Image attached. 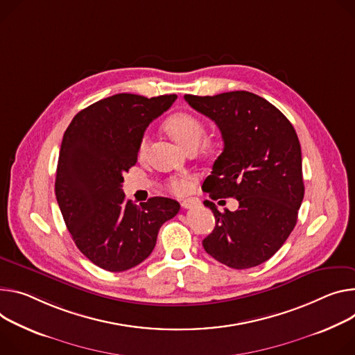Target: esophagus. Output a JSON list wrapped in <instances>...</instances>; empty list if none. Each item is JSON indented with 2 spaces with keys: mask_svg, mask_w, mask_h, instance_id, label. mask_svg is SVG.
I'll return each instance as SVG.
<instances>
[{
  "mask_svg": "<svg viewBox=\"0 0 355 355\" xmlns=\"http://www.w3.org/2000/svg\"><path fill=\"white\" fill-rule=\"evenodd\" d=\"M200 204H201V202H200V200H198V198H187V200H184V201L181 202L182 208H185V209L196 208V207H198Z\"/></svg>",
  "mask_w": 355,
  "mask_h": 355,
  "instance_id": "obj_1",
  "label": "esophagus"
}]
</instances>
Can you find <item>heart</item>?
<instances>
[{"label": "heart", "mask_w": 355, "mask_h": 355, "mask_svg": "<svg viewBox=\"0 0 355 355\" xmlns=\"http://www.w3.org/2000/svg\"><path fill=\"white\" fill-rule=\"evenodd\" d=\"M166 130L168 135L185 150L189 147H197L204 135V124L202 121L192 113L188 112H178L171 114L166 123ZM148 136L144 135L139 143V154L144 155L148 150ZM196 185V177L191 174H182L178 177H173L168 180L167 187L174 194H187Z\"/></svg>", "instance_id": "1"}]
</instances>
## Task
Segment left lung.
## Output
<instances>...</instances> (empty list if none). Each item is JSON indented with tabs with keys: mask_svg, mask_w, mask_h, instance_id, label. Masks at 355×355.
<instances>
[{
	"mask_svg": "<svg viewBox=\"0 0 355 355\" xmlns=\"http://www.w3.org/2000/svg\"><path fill=\"white\" fill-rule=\"evenodd\" d=\"M184 99L218 125L223 150L202 189L212 200L236 198L239 208L219 212L202 241L208 254L234 269L261 265L282 248L297 222L304 197L302 150L286 116L254 93L236 90Z\"/></svg>",
	"mask_w": 355,
	"mask_h": 355,
	"instance_id": "left-lung-1",
	"label": "left lung"
}]
</instances>
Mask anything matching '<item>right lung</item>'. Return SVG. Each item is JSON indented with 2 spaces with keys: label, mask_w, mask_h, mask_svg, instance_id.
Listing matches in <instances>:
<instances>
[{
  "label": "right lung",
  "mask_w": 355,
  "mask_h": 355,
  "mask_svg": "<svg viewBox=\"0 0 355 355\" xmlns=\"http://www.w3.org/2000/svg\"><path fill=\"white\" fill-rule=\"evenodd\" d=\"M175 99L119 93L80 110L63 135L56 201L78 249L105 270L123 272L147 259L161 225L180 211L166 197L135 205L121 189L147 125Z\"/></svg>",
  "instance_id": "1"
}]
</instances>
